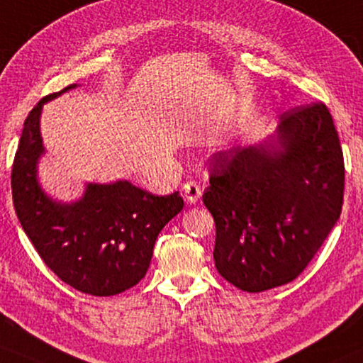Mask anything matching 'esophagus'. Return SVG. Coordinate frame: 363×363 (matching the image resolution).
<instances>
[{
	"mask_svg": "<svg viewBox=\"0 0 363 363\" xmlns=\"http://www.w3.org/2000/svg\"><path fill=\"white\" fill-rule=\"evenodd\" d=\"M201 194H203V191H201V186L197 184V182H194V181L186 182V184L182 186V196L186 197L187 203H191V204L197 203V201H199Z\"/></svg>",
	"mask_w": 363,
	"mask_h": 363,
	"instance_id": "1",
	"label": "esophagus"
}]
</instances>
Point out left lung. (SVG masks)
Wrapping results in <instances>:
<instances>
[{"instance_id":"1","label":"left lung","mask_w":363,"mask_h":363,"mask_svg":"<svg viewBox=\"0 0 363 363\" xmlns=\"http://www.w3.org/2000/svg\"><path fill=\"white\" fill-rule=\"evenodd\" d=\"M343 189L340 139L322 102L284 112L277 140L211 155L203 203L219 274L250 293L293 281L340 218Z\"/></svg>"}]
</instances>
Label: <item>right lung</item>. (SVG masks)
<instances>
[{
    "label": "right lung",
    "instance_id": "add662e5",
    "mask_svg": "<svg viewBox=\"0 0 363 363\" xmlns=\"http://www.w3.org/2000/svg\"><path fill=\"white\" fill-rule=\"evenodd\" d=\"M41 99L23 125L11 169L13 204L40 258L72 288L112 296L135 286L147 273L160 229L184 208L179 192L155 196L128 181L89 184L84 197L60 204L40 189L36 160L43 154Z\"/></svg>",
    "mask_w": 363,
    "mask_h": 363
}]
</instances>
